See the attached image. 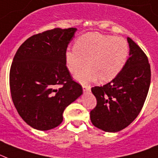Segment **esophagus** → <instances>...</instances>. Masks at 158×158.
I'll use <instances>...</instances> for the list:
<instances>
[{"label": "esophagus", "mask_w": 158, "mask_h": 158, "mask_svg": "<svg viewBox=\"0 0 158 158\" xmlns=\"http://www.w3.org/2000/svg\"><path fill=\"white\" fill-rule=\"evenodd\" d=\"M83 92H84V93H87V92H89V91H91V87H90V86L83 85Z\"/></svg>", "instance_id": "esophagus-1"}]
</instances>
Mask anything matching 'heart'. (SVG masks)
<instances>
[{
	"instance_id": "1",
	"label": "heart",
	"mask_w": 158,
	"mask_h": 158,
	"mask_svg": "<svg viewBox=\"0 0 158 158\" xmlns=\"http://www.w3.org/2000/svg\"><path fill=\"white\" fill-rule=\"evenodd\" d=\"M129 47L122 37L87 33L78 38L75 48L65 53L68 71L72 74L84 70L75 76L77 81L88 83L99 79L102 83L112 81L124 67L128 60Z\"/></svg>"
}]
</instances>
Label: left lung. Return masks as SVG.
Listing matches in <instances>:
<instances>
[{"label":"left lung","mask_w":158,"mask_h":158,"mask_svg":"<svg viewBox=\"0 0 158 158\" xmlns=\"http://www.w3.org/2000/svg\"><path fill=\"white\" fill-rule=\"evenodd\" d=\"M127 41L129 58L121 72L103 87L91 88L97 104L90 112L91 121L105 132H119L137 117L150 85L148 58L130 38Z\"/></svg>","instance_id":"1"}]
</instances>
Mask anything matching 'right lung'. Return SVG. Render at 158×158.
<instances>
[{
    "label": "right lung",
    "mask_w": 158,
    "mask_h": 158,
    "mask_svg": "<svg viewBox=\"0 0 158 158\" xmlns=\"http://www.w3.org/2000/svg\"><path fill=\"white\" fill-rule=\"evenodd\" d=\"M77 29L47 30L23 42L9 73L13 102L32 128L46 131L59 126L69 104L83 94L67 70L65 53ZM57 85H62L59 89Z\"/></svg>",
    "instance_id": "1"
}]
</instances>
